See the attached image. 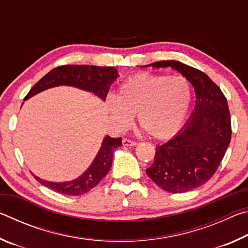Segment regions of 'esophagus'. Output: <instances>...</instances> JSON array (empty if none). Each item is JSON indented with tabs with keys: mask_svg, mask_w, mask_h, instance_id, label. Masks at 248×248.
<instances>
[{
	"mask_svg": "<svg viewBox=\"0 0 248 248\" xmlns=\"http://www.w3.org/2000/svg\"><path fill=\"white\" fill-rule=\"evenodd\" d=\"M123 144L124 146H134V145H137V142L133 141V140L127 139V138H124V139L123 140Z\"/></svg>",
	"mask_w": 248,
	"mask_h": 248,
	"instance_id": "esophagus-1",
	"label": "esophagus"
}]
</instances>
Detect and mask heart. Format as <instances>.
<instances>
[{
    "instance_id": "heart-1",
    "label": "heart",
    "mask_w": 248,
    "mask_h": 248,
    "mask_svg": "<svg viewBox=\"0 0 248 248\" xmlns=\"http://www.w3.org/2000/svg\"><path fill=\"white\" fill-rule=\"evenodd\" d=\"M191 103V87L185 78L139 73L121 84L107 106L120 128L138 115L140 127L156 139L173 136L182 127Z\"/></svg>"
}]
</instances>
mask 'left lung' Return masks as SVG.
I'll return each mask as SVG.
<instances>
[{
    "label": "left lung",
    "mask_w": 248,
    "mask_h": 248,
    "mask_svg": "<svg viewBox=\"0 0 248 248\" xmlns=\"http://www.w3.org/2000/svg\"><path fill=\"white\" fill-rule=\"evenodd\" d=\"M178 71L194 86L196 106L189 120L173 139L157 145L146 174L165 191L183 194L212 177L231 142V116L220 87L202 71L179 61L151 63ZM148 66V65H145Z\"/></svg>",
    "instance_id": "8db88e82"
}]
</instances>
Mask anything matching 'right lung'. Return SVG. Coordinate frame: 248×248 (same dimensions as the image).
<instances>
[{"instance_id": "1", "label": "right lung", "mask_w": 248, "mask_h": 248, "mask_svg": "<svg viewBox=\"0 0 248 248\" xmlns=\"http://www.w3.org/2000/svg\"><path fill=\"white\" fill-rule=\"evenodd\" d=\"M118 77L117 70L111 66L95 65H61L50 71L33 85L24 100L38 94L50 87L58 85H71L78 89L93 92L102 99H106L109 85ZM123 145L121 138H111L107 136L103 141L97 156L92 163L90 169L78 178L65 183H52L40 179L35 176L44 186L50 188L62 195L78 196L90 191L94 188L110 170L112 156L116 148Z\"/></svg>"}]
</instances>
